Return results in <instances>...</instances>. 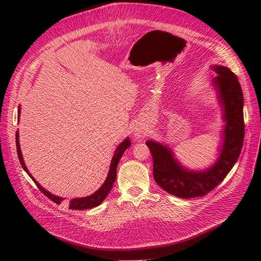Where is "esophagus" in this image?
I'll return each instance as SVG.
<instances>
[{"instance_id":"34e87169","label":"esophagus","mask_w":261,"mask_h":261,"mask_svg":"<svg viewBox=\"0 0 261 261\" xmlns=\"http://www.w3.org/2000/svg\"><path fill=\"white\" fill-rule=\"evenodd\" d=\"M148 133L149 132H148L147 126L144 125V124H141V123H138L135 126V128H134V137H135L136 139H141V138H144L145 136H147Z\"/></svg>"}]
</instances>
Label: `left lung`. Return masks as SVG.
I'll list each match as a JSON object with an SVG mask.
<instances>
[{"instance_id": "obj_1", "label": "left lung", "mask_w": 261, "mask_h": 261, "mask_svg": "<svg viewBox=\"0 0 261 261\" xmlns=\"http://www.w3.org/2000/svg\"><path fill=\"white\" fill-rule=\"evenodd\" d=\"M211 68L218 74L211 83L217 90L225 122L217 161L206 170H188L177 161L169 146L153 140L146 141L152 154L156 184L179 198L201 197L215 189L232 170L242 151L245 126L240 82L230 68L221 65H213Z\"/></svg>"}]
</instances>
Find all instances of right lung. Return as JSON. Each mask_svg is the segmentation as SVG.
I'll return each instance as SVG.
<instances>
[{
	"instance_id": "right-lung-1",
	"label": "right lung",
	"mask_w": 261,
	"mask_h": 261,
	"mask_svg": "<svg viewBox=\"0 0 261 261\" xmlns=\"http://www.w3.org/2000/svg\"><path fill=\"white\" fill-rule=\"evenodd\" d=\"M19 114H20V107L18 108V120H19ZM130 146V140L129 138H126L124 139L122 143L120 144V146H118L115 150V152L113 154V158L111 160V165H110V170H109V174L107 176V179L105 180V183L102 184V186L98 189V191L96 193H93L92 195L90 196H87V197H82V198H73L72 200H69V209H73V210H85V209H90V208H94L99 206L100 203H102V201H103L107 196L109 195L110 191H111V188L114 184V181L116 179V168H117V164L118 162H120L121 158L124 153V151L126 149H127L128 147ZM16 147H17V154H18V159L20 161V164L22 169L25 170L27 172V174L33 178V180L36 183V185L38 186V188L40 189V191L48 197V198H50L53 202L60 204L63 200H64L65 198H62V197H59V196H55V195H52L51 193H49L46 189H44L40 184L38 183V181L34 178V176L30 174L25 162H23V159H22V154H21V150H20V146H19V135H18V132H16Z\"/></svg>"
}]
</instances>
